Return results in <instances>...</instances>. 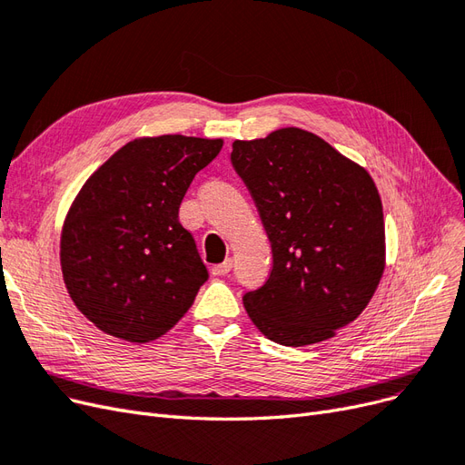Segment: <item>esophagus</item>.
I'll return each mask as SVG.
<instances>
[{
    "label": "esophagus",
    "mask_w": 465,
    "mask_h": 465,
    "mask_svg": "<svg viewBox=\"0 0 465 465\" xmlns=\"http://www.w3.org/2000/svg\"><path fill=\"white\" fill-rule=\"evenodd\" d=\"M230 271H232V259H226L223 262L213 266V274L214 276H226Z\"/></svg>",
    "instance_id": "1"
}]
</instances>
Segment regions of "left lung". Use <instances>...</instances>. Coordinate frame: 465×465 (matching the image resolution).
I'll list each match as a JSON object with an SVG mask.
<instances>
[{
    "instance_id": "obj_1",
    "label": "left lung",
    "mask_w": 465,
    "mask_h": 465,
    "mask_svg": "<svg viewBox=\"0 0 465 465\" xmlns=\"http://www.w3.org/2000/svg\"><path fill=\"white\" fill-rule=\"evenodd\" d=\"M232 146L233 168L272 245L271 276L243 295L251 321L290 348L332 338L361 314L384 272V218L374 182L297 127Z\"/></svg>"
}]
</instances>
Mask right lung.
Returning <instances> with one entry per match:
<instances>
[{
  "label": "right lung",
  "mask_w": 465,
  "mask_h": 465,
  "mask_svg": "<svg viewBox=\"0 0 465 465\" xmlns=\"http://www.w3.org/2000/svg\"><path fill=\"white\" fill-rule=\"evenodd\" d=\"M222 139H134L88 177L62 232L73 303L102 332L144 343L183 317L208 280L179 204Z\"/></svg>",
  "instance_id": "obj_1"
}]
</instances>
